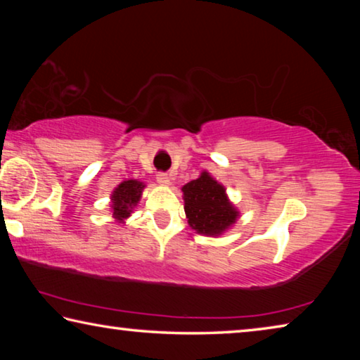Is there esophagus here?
Instances as JSON below:
<instances>
[{"label":"esophagus","mask_w":360,"mask_h":360,"mask_svg":"<svg viewBox=\"0 0 360 360\" xmlns=\"http://www.w3.org/2000/svg\"><path fill=\"white\" fill-rule=\"evenodd\" d=\"M157 182L162 186H168L169 184V176L167 173H158L157 174Z\"/></svg>","instance_id":"34e87169"}]
</instances>
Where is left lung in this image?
<instances>
[{
  "mask_svg": "<svg viewBox=\"0 0 360 360\" xmlns=\"http://www.w3.org/2000/svg\"><path fill=\"white\" fill-rule=\"evenodd\" d=\"M188 225L198 233L219 235L236 221L238 212L229 203L225 188L208 173L182 187Z\"/></svg>",
  "mask_w": 360,
  "mask_h": 360,
  "instance_id": "obj_1",
  "label": "left lung"
}]
</instances>
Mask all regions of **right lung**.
Returning <instances> with one entry per match:
<instances>
[{
	"instance_id": "add662e5",
	"label": "right lung",
	"mask_w": 360,
	"mask_h": 360,
	"mask_svg": "<svg viewBox=\"0 0 360 360\" xmlns=\"http://www.w3.org/2000/svg\"><path fill=\"white\" fill-rule=\"evenodd\" d=\"M143 188V182L135 179L124 181L117 188H115L112 193V210L115 219L124 221V219L131 214V210L135 208L136 203L139 202Z\"/></svg>"
}]
</instances>
